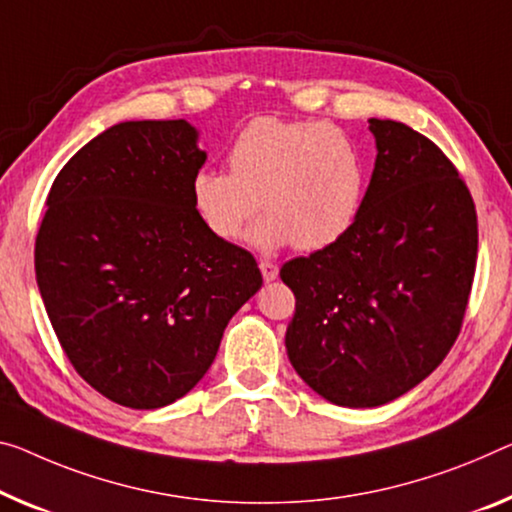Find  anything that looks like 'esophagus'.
<instances>
[{
    "mask_svg": "<svg viewBox=\"0 0 512 512\" xmlns=\"http://www.w3.org/2000/svg\"><path fill=\"white\" fill-rule=\"evenodd\" d=\"M258 267H261V272H263V279H265L267 283L277 279V274H279V267L274 265V263H270V261H261V263H258Z\"/></svg>",
    "mask_w": 512,
    "mask_h": 512,
    "instance_id": "obj_1",
    "label": "esophagus"
}]
</instances>
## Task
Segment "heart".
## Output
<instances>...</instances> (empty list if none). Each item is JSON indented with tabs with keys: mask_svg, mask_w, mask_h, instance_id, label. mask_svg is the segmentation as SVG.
<instances>
[{
	"mask_svg": "<svg viewBox=\"0 0 512 512\" xmlns=\"http://www.w3.org/2000/svg\"><path fill=\"white\" fill-rule=\"evenodd\" d=\"M229 167L192 176V206L224 242L238 240L258 208L249 242L261 251H320L352 231L364 210L371 164L355 139L322 121H251L229 148Z\"/></svg>",
	"mask_w": 512,
	"mask_h": 512,
	"instance_id": "b5f03b06",
	"label": "heart"
}]
</instances>
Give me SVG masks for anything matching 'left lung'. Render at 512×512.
I'll return each instance as SVG.
<instances>
[{
  "label": "left lung",
  "instance_id": "1",
  "mask_svg": "<svg viewBox=\"0 0 512 512\" xmlns=\"http://www.w3.org/2000/svg\"><path fill=\"white\" fill-rule=\"evenodd\" d=\"M368 130L377 155L357 224L281 267L295 293L290 364L341 407L389 403L442 364L478 251L474 201L451 160L405 123L368 119Z\"/></svg>",
  "mask_w": 512,
  "mask_h": 512
}]
</instances>
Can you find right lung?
Returning <instances> with one entry per match:
<instances>
[{
    "mask_svg": "<svg viewBox=\"0 0 512 512\" xmlns=\"http://www.w3.org/2000/svg\"><path fill=\"white\" fill-rule=\"evenodd\" d=\"M199 130L125 121L59 171L36 235V281L70 364L132 410L183 398L210 368L235 311L263 286L247 249L192 206Z\"/></svg>",
    "mask_w": 512,
    "mask_h": 512,
    "instance_id": "add662e5",
    "label": "right lung"
}]
</instances>
